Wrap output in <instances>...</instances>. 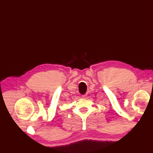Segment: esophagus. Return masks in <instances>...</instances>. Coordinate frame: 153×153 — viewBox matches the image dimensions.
I'll return each mask as SVG.
<instances>
[{"label": "esophagus", "mask_w": 153, "mask_h": 153, "mask_svg": "<svg viewBox=\"0 0 153 153\" xmlns=\"http://www.w3.org/2000/svg\"><path fill=\"white\" fill-rule=\"evenodd\" d=\"M85 96H86V95H82V97H85Z\"/></svg>", "instance_id": "esophagus-1"}]
</instances>
